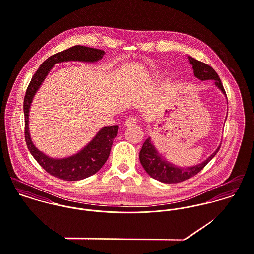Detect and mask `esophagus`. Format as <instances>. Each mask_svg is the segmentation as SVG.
<instances>
[{
	"label": "esophagus",
	"mask_w": 254,
	"mask_h": 254,
	"mask_svg": "<svg viewBox=\"0 0 254 254\" xmlns=\"http://www.w3.org/2000/svg\"><path fill=\"white\" fill-rule=\"evenodd\" d=\"M138 122V120L135 118V117H128L126 122H125V125L126 126H133V125H136Z\"/></svg>",
	"instance_id": "obj_1"
}]
</instances>
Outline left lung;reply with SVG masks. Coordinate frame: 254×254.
I'll return each mask as SVG.
<instances>
[{
  "label": "left lung",
  "instance_id": "obj_1",
  "mask_svg": "<svg viewBox=\"0 0 254 254\" xmlns=\"http://www.w3.org/2000/svg\"><path fill=\"white\" fill-rule=\"evenodd\" d=\"M188 59L193 66L195 77H197V79H199L200 81L213 80L215 85L224 94H226L222 82L212 67H210L209 65L201 61H198L193 57H188ZM219 149H220V146L207 160H205L203 163L197 166L189 167V168H178L170 164L164 158H162V156L158 153L157 149L153 145L151 138L149 137L143 143V146L139 153V160H140L142 167L152 178L157 179L164 183H169H169H179L197 174L216 155Z\"/></svg>",
  "mask_w": 254,
  "mask_h": 254
}]
</instances>
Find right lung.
I'll return each instance as SVG.
<instances>
[{"label": "right lung", "instance_id": "1", "mask_svg": "<svg viewBox=\"0 0 254 254\" xmlns=\"http://www.w3.org/2000/svg\"><path fill=\"white\" fill-rule=\"evenodd\" d=\"M104 54L105 53L101 50L83 47L80 45L57 53L42 63V65L32 77V80L27 87L23 102L25 118L24 134L27 147L31 155L35 158L38 164L48 173L59 179L67 181H77L95 174L108 160L114 138L117 136L118 133V126H110L101 128L95 135V137L76 155L64 159H52L39 151L35 147L30 137L28 127L29 109L33 97L55 64L72 60L96 62L103 57Z\"/></svg>", "mask_w": 254, "mask_h": 254}]
</instances>
